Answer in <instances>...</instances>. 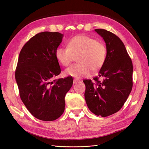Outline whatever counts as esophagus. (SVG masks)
I'll list each match as a JSON object with an SVG mask.
<instances>
[{
	"label": "esophagus",
	"mask_w": 149,
	"mask_h": 149,
	"mask_svg": "<svg viewBox=\"0 0 149 149\" xmlns=\"http://www.w3.org/2000/svg\"><path fill=\"white\" fill-rule=\"evenodd\" d=\"M79 80H77V79H74V81H73V83L74 84H75V83H77L78 82H79Z\"/></svg>",
	"instance_id": "esophagus-1"
}]
</instances>
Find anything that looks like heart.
<instances>
[{"instance_id":"b5f03b06","label":"heart","mask_w":149,"mask_h":149,"mask_svg":"<svg viewBox=\"0 0 149 149\" xmlns=\"http://www.w3.org/2000/svg\"><path fill=\"white\" fill-rule=\"evenodd\" d=\"M56 56L61 65L68 66L77 57L78 63L70 66L65 70V74L77 79L88 77L91 70L97 71L104 64L107 56L106 46L95 38L83 35L73 37L68 47H59Z\"/></svg>"}]
</instances>
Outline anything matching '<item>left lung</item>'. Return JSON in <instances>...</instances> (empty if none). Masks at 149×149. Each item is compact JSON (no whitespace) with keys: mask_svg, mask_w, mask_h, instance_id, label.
I'll return each mask as SVG.
<instances>
[{"mask_svg":"<svg viewBox=\"0 0 149 149\" xmlns=\"http://www.w3.org/2000/svg\"><path fill=\"white\" fill-rule=\"evenodd\" d=\"M106 43L107 56L98 77L83 81L84 98L89 110L97 116L106 117L119 111L131 92L133 65L121 39L103 29H95ZM104 78L102 82L98 78Z\"/></svg>","mask_w":149,"mask_h":149,"instance_id":"obj_1","label":"left lung"}]
</instances>
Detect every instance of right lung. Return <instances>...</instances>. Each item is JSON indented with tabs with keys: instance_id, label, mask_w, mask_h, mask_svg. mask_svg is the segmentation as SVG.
<instances>
[{
	"instance_id": "obj_1",
	"label": "right lung",
	"mask_w": 149,
	"mask_h": 149,
	"mask_svg": "<svg viewBox=\"0 0 149 149\" xmlns=\"http://www.w3.org/2000/svg\"><path fill=\"white\" fill-rule=\"evenodd\" d=\"M63 37L58 32L40 33L19 54L15 77L20 98L29 112L42 121H54L63 114L66 93L73 84L71 77L53 80L61 72L56 51Z\"/></svg>"
}]
</instances>
